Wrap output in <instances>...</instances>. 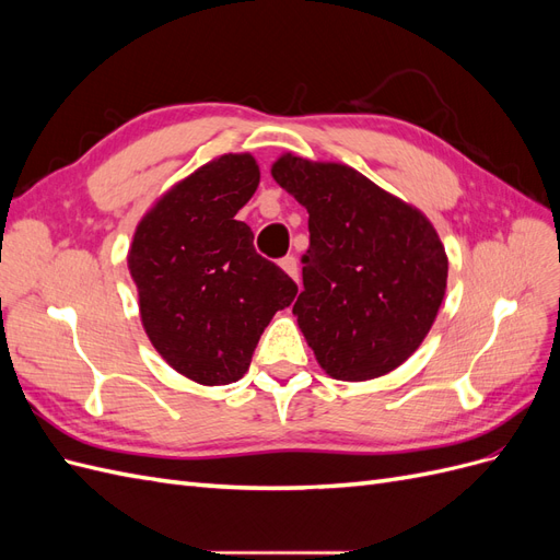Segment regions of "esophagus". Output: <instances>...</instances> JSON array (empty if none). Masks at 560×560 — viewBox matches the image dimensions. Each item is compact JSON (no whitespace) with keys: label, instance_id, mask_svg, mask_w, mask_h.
Here are the masks:
<instances>
[{"label":"esophagus","instance_id":"34e87169","mask_svg":"<svg viewBox=\"0 0 560 560\" xmlns=\"http://www.w3.org/2000/svg\"><path fill=\"white\" fill-rule=\"evenodd\" d=\"M280 266H282V270L290 278H294V280H299V261H296V257L294 254H287L284 259H280Z\"/></svg>","mask_w":560,"mask_h":560}]
</instances>
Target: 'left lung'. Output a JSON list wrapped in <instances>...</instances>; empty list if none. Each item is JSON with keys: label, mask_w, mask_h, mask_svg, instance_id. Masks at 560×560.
I'll return each mask as SVG.
<instances>
[{"label": "left lung", "mask_w": 560, "mask_h": 560, "mask_svg": "<svg viewBox=\"0 0 560 560\" xmlns=\"http://www.w3.org/2000/svg\"><path fill=\"white\" fill-rule=\"evenodd\" d=\"M270 173L308 210L311 245L292 313L319 366L338 381L397 369L428 336L446 292L436 231L348 165L287 154Z\"/></svg>", "instance_id": "1"}]
</instances>
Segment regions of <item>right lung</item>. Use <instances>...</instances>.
<instances>
[{"label": "right lung", "instance_id": "1", "mask_svg": "<svg viewBox=\"0 0 560 560\" xmlns=\"http://www.w3.org/2000/svg\"><path fill=\"white\" fill-rule=\"evenodd\" d=\"M257 186L249 154L219 156L167 191L135 231L128 266L149 341L200 385L243 378L270 317L299 292L235 219Z\"/></svg>", "mask_w": 560, "mask_h": 560}]
</instances>
